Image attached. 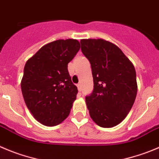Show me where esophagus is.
Wrapping results in <instances>:
<instances>
[{
  "label": "esophagus",
  "instance_id": "1",
  "mask_svg": "<svg viewBox=\"0 0 159 159\" xmlns=\"http://www.w3.org/2000/svg\"><path fill=\"white\" fill-rule=\"evenodd\" d=\"M77 88H78L79 91H80V92L81 91V84H77Z\"/></svg>",
  "mask_w": 159,
  "mask_h": 159
}]
</instances>
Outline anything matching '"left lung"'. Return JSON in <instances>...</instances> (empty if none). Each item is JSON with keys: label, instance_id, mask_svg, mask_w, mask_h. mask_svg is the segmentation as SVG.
I'll list each match as a JSON object with an SVG mask.
<instances>
[{"label": "left lung", "instance_id": "8db88e82", "mask_svg": "<svg viewBox=\"0 0 159 159\" xmlns=\"http://www.w3.org/2000/svg\"><path fill=\"white\" fill-rule=\"evenodd\" d=\"M81 50L91 65L93 91L86 97L92 120L111 128L124 120L137 93L136 71L130 60L114 43L103 39H82Z\"/></svg>", "mask_w": 159, "mask_h": 159}]
</instances>
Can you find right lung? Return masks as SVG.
Returning <instances> with one entry per match:
<instances>
[{"instance_id":"right-lung-1","label":"right lung","mask_w":159,"mask_h":159,"mask_svg":"<svg viewBox=\"0 0 159 159\" xmlns=\"http://www.w3.org/2000/svg\"><path fill=\"white\" fill-rule=\"evenodd\" d=\"M80 48L75 39L43 45L27 60L21 88L24 101L36 120L57 126L69 116L78 93L68 72V64Z\"/></svg>"}]
</instances>
